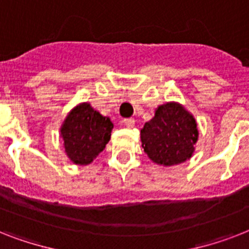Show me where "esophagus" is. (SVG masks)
I'll return each mask as SVG.
<instances>
[{
    "label": "esophagus",
    "instance_id": "esophagus-1",
    "mask_svg": "<svg viewBox=\"0 0 249 249\" xmlns=\"http://www.w3.org/2000/svg\"><path fill=\"white\" fill-rule=\"evenodd\" d=\"M124 124L126 128L132 129V128H134V125H136V120H134V119H125Z\"/></svg>",
    "mask_w": 249,
    "mask_h": 249
}]
</instances>
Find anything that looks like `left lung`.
Returning <instances> with one entry per match:
<instances>
[{
	"instance_id": "left-lung-1",
	"label": "left lung",
	"mask_w": 249,
	"mask_h": 249,
	"mask_svg": "<svg viewBox=\"0 0 249 249\" xmlns=\"http://www.w3.org/2000/svg\"><path fill=\"white\" fill-rule=\"evenodd\" d=\"M197 138L195 117L178 102L159 106L154 117L141 129L144 152L154 163L164 166L189 160L195 151Z\"/></svg>"
}]
</instances>
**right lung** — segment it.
Returning <instances> with one entry per match:
<instances>
[{
    "mask_svg": "<svg viewBox=\"0 0 249 249\" xmlns=\"http://www.w3.org/2000/svg\"><path fill=\"white\" fill-rule=\"evenodd\" d=\"M113 129L109 117L80 103L70 111L60 126V138L68 159L76 165H88L105 150Z\"/></svg>",
    "mask_w": 249,
    "mask_h": 249,
    "instance_id": "right-lung-1",
    "label": "right lung"
}]
</instances>
